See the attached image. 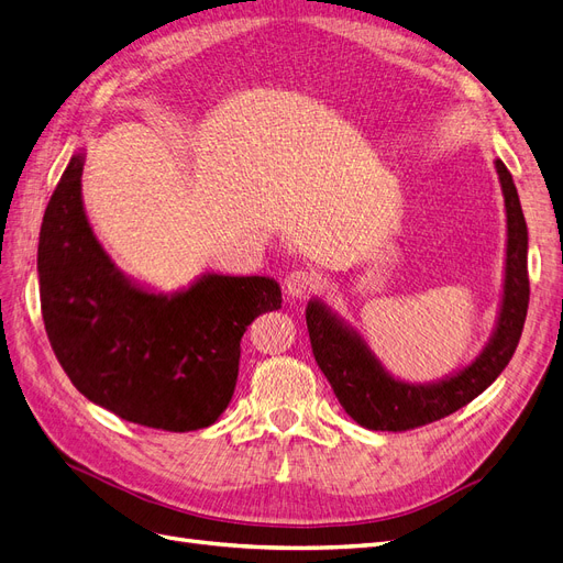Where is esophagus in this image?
Returning a JSON list of instances; mask_svg holds the SVG:
<instances>
[{"label": "esophagus", "mask_w": 563, "mask_h": 563, "mask_svg": "<svg viewBox=\"0 0 563 563\" xmlns=\"http://www.w3.org/2000/svg\"><path fill=\"white\" fill-rule=\"evenodd\" d=\"M284 286H286L288 296L302 298V296H308V294H312V291H314V288L319 286V279H317V275H312V272L296 269V272H291V275L286 277Z\"/></svg>", "instance_id": "obj_1"}]
</instances>
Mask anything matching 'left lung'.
<instances>
[{
  "mask_svg": "<svg viewBox=\"0 0 563 563\" xmlns=\"http://www.w3.org/2000/svg\"><path fill=\"white\" fill-rule=\"evenodd\" d=\"M496 172L507 216L503 296L488 343L467 366L432 383L395 378L360 331L338 317L327 302L310 298L305 319L314 360L340 406L362 428L401 432L446 418L479 397L512 360L528 310V230L515 180L500 159H496Z\"/></svg>",
  "mask_w": 563,
  "mask_h": 563,
  "instance_id": "8db88e82",
  "label": "left lung"
}]
</instances>
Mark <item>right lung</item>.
Instances as JSON below:
<instances>
[{"mask_svg": "<svg viewBox=\"0 0 563 563\" xmlns=\"http://www.w3.org/2000/svg\"><path fill=\"white\" fill-rule=\"evenodd\" d=\"M87 150H77L44 211L37 272L48 343L89 401L145 428L190 432L225 411L242 335L282 308L269 277L203 272L174 294L119 269L81 199Z\"/></svg>", "mask_w": 563, "mask_h": 563, "instance_id": "1", "label": "right lung"}]
</instances>
